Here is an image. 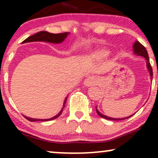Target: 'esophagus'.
Returning <instances> with one entry per match:
<instances>
[{
  "label": "esophagus",
  "mask_w": 158,
  "mask_h": 158,
  "mask_svg": "<svg viewBox=\"0 0 158 158\" xmlns=\"http://www.w3.org/2000/svg\"><path fill=\"white\" fill-rule=\"evenodd\" d=\"M98 82H99V79L97 77H94V76H90V77H88L85 79L84 81V85L86 87H90L92 86V85H97Z\"/></svg>",
  "instance_id": "obj_1"
}]
</instances>
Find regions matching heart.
Segmentation results:
<instances>
[{
    "instance_id": "heart-1",
    "label": "heart",
    "mask_w": 158,
    "mask_h": 158,
    "mask_svg": "<svg viewBox=\"0 0 158 158\" xmlns=\"http://www.w3.org/2000/svg\"><path fill=\"white\" fill-rule=\"evenodd\" d=\"M108 54H109V51L107 49L99 48L94 50L91 53H90V55L88 56V59H90V60L100 61L106 59L108 56Z\"/></svg>"
}]
</instances>
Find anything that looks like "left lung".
<instances>
[{"label":"left lung","mask_w":158,"mask_h":158,"mask_svg":"<svg viewBox=\"0 0 158 158\" xmlns=\"http://www.w3.org/2000/svg\"><path fill=\"white\" fill-rule=\"evenodd\" d=\"M133 51H134V54L137 56H140L144 57L145 59H146V68H147L148 72H149V75L150 77H151V81H152V77H153V72H152V68L151 67V64L149 63V59H148V52L146 49L145 48L144 46H143L139 41H136L135 43L133 44ZM96 110H97V113L98 114V115L100 116L102 118L107 119H109V120H114V121H117V120H122V119H125L127 118H129L131 117L133 114L129 117H123V118H113V117H109L108 116L104 115L102 113L99 111V110L97 109V106H96Z\"/></svg>","instance_id":"1"}]
</instances>
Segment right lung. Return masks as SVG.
<instances>
[{
    "instance_id": "add662e5",
    "label": "right lung",
    "mask_w": 158,
    "mask_h": 158,
    "mask_svg": "<svg viewBox=\"0 0 158 158\" xmlns=\"http://www.w3.org/2000/svg\"><path fill=\"white\" fill-rule=\"evenodd\" d=\"M70 34V32H64V33H59V34H54V33H50L47 31H41L37 32V33L34 34L30 37H28L22 43H28V42H35V41H45V42H49V43H52V44H60V43L63 42L64 41V39L68 37V35ZM67 97L65 98L64 103H63V107L61 108L60 111L56 114V116L51 117V118L49 119H35V118H30V117H26V116H23L27 119H28L30 122H36V121H50L52 120V119H56L57 117H59L62 113L63 109L65 107V103H66L67 100Z\"/></svg>"
}]
</instances>
